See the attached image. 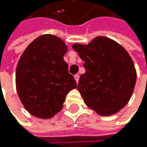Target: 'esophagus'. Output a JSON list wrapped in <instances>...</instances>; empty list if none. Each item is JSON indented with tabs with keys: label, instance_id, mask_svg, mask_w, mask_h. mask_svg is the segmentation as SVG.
I'll list each match as a JSON object with an SVG mask.
<instances>
[{
	"label": "esophagus",
	"instance_id": "obj_1",
	"mask_svg": "<svg viewBox=\"0 0 147 147\" xmlns=\"http://www.w3.org/2000/svg\"><path fill=\"white\" fill-rule=\"evenodd\" d=\"M74 78H75V80H76V82L78 84V80H79V75H75L74 76Z\"/></svg>",
	"mask_w": 147,
	"mask_h": 147
}]
</instances>
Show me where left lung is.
Returning <instances> with one entry per match:
<instances>
[{"label":"left lung","instance_id":"left-lung-1","mask_svg":"<svg viewBox=\"0 0 147 147\" xmlns=\"http://www.w3.org/2000/svg\"><path fill=\"white\" fill-rule=\"evenodd\" d=\"M73 49L84 61L86 73L78 90L88 108L102 116L119 112L131 99L137 79L134 63L128 52L113 39L98 36Z\"/></svg>","mask_w":147,"mask_h":147}]
</instances>
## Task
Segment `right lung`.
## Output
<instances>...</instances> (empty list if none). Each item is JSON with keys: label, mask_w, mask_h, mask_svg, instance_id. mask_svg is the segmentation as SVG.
I'll list each match as a JSON object with an SVG mask.
<instances>
[{"label": "right lung", "mask_w": 147, "mask_h": 147, "mask_svg": "<svg viewBox=\"0 0 147 147\" xmlns=\"http://www.w3.org/2000/svg\"><path fill=\"white\" fill-rule=\"evenodd\" d=\"M68 47L52 34L38 37L22 54L16 70V86L24 109L49 119L61 110L66 95L77 83L63 60Z\"/></svg>", "instance_id": "1"}]
</instances>
